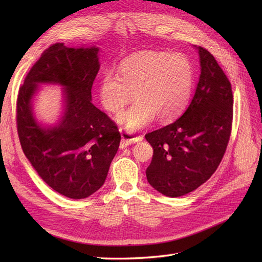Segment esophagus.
<instances>
[{"mask_svg":"<svg viewBox=\"0 0 262 262\" xmlns=\"http://www.w3.org/2000/svg\"><path fill=\"white\" fill-rule=\"evenodd\" d=\"M120 134H121V142H120V148H125L127 146L132 145V144H135L137 142H141L143 140L142 136H135L132 133L127 132L125 129L120 128L119 129Z\"/></svg>","mask_w":262,"mask_h":262,"instance_id":"esophagus-1","label":"esophagus"}]
</instances>
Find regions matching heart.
I'll list each match as a JSON object with an SVG mask.
<instances>
[{
  "mask_svg": "<svg viewBox=\"0 0 262 262\" xmlns=\"http://www.w3.org/2000/svg\"><path fill=\"white\" fill-rule=\"evenodd\" d=\"M193 84V69L180 53L141 52L119 65V74L107 71L99 83L105 110L119 114L133 99L136 103L117 117L127 130L147 126L155 117L169 121L185 108Z\"/></svg>",
  "mask_w": 262,
  "mask_h": 262,
  "instance_id": "obj_1",
  "label": "heart"
}]
</instances>
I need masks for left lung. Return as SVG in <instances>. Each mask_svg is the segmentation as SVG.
Segmentation results:
<instances>
[{
    "label": "left lung",
    "mask_w": 262,
    "mask_h": 262,
    "mask_svg": "<svg viewBox=\"0 0 262 262\" xmlns=\"http://www.w3.org/2000/svg\"><path fill=\"white\" fill-rule=\"evenodd\" d=\"M194 48L200 75L190 104L172 124L145 135L154 149L147 181L168 197L183 196L207 181L223 159L231 135V83L213 55Z\"/></svg>",
    "instance_id": "1"
}]
</instances>
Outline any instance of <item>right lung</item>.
Segmentation results:
<instances>
[{"label":"right lung","mask_w":262,"mask_h":262,"mask_svg":"<svg viewBox=\"0 0 262 262\" xmlns=\"http://www.w3.org/2000/svg\"><path fill=\"white\" fill-rule=\"evenodd\" d=\"M99 52L94 45L55 43L29 71L16 101L25 155L49 187L72 199L86 198L103 186L120 143L115 122L92 103ZM42 84L62 88V115L52 125L39 122L33 111Z\"/></svg>","instance_id":"add662e5"}]
</instances>
